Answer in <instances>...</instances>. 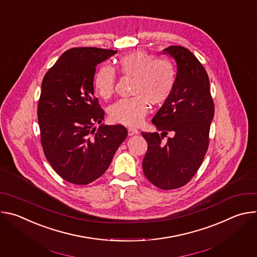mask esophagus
Returning a JSON list of instances; mask_svg holds the SVG:
<instances>
[{
	"mask_svg": "<svg viewBox=\"0 0 257 257\" xmlns=\"http://www.w3.org/2000/svg\"><path fill=\"white\" fill-rule=\"evenodd\" d=\"M138 133V130L136 128H133V127H130L128 128V135H134V134H137Z\"/></svg>",
	"mask_w": 257,
	"mask_h": 257,
	"instance_id": "obj_1",
	"label": "esophagus"
}]
</instances>
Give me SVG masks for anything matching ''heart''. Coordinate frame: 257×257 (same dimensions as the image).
Segmentation results:
<instances>
[{"instance_id": "obj_1", "label": "heart", "mask_w": 257, "mask_h": 257, "mask_svg": "<svg viewBox=\"0 0 257 257\" xmlns=\"http://www.w3.org/2000/svg\"><path fill=\"white\" fill-rule=\"evenodd\" d=\"M117 71L124 77L134 78L131 97L117 100L108 108L115 123L137 126L149 113L150 104L162 105L173 94L178 72L175 63L167 58H158L144 51H134L121 56ZM117 72L107 64L99 66L93 77L95 91L102 98L111 97L115 91Z\"/></svg>"}]
</instances>
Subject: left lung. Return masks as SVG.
<instances>
[{"label": "left lung", "instance_id": "left-lung-1", "mask_svg": "<svg viewBox=\"0 0 257 257\" xmlns=\"http://www.w3.org/2000/svg\"><path fill=\"white\" fill-rule=\"evenodd\" d=\"M164 53L177 61L178 79L172 96L152 121L162 133L141 132L148 142L142 169L155 186L171 190L186 185L201 166L214 104L208 75L197 58L181 46H171ZM168 133L174 136L164 141Z\"/></svg>", "mask_w": 257, "mask_h": 257}]
</instances>
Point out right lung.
<instances>
[{
    "mask_svg": "<svg viewBox=\"0 0 257 257\" xmlns=\"http://www.w3.org/2000/svg\"><path fill=\"white\" fill-rule=\"evenodd\" d=\"M117 51L72 48L46 73L38 104L44 154L67 182L86 185L99 178L127 136L123 125H103L104 111L94 96L97 64ZM99 123L97 128L94 126Z\"/></svg>",
    "mask_w": 257,
    "mask_h": 257,
    "instance_id": "1",
    "label": "right lung"
}]
</instances>
